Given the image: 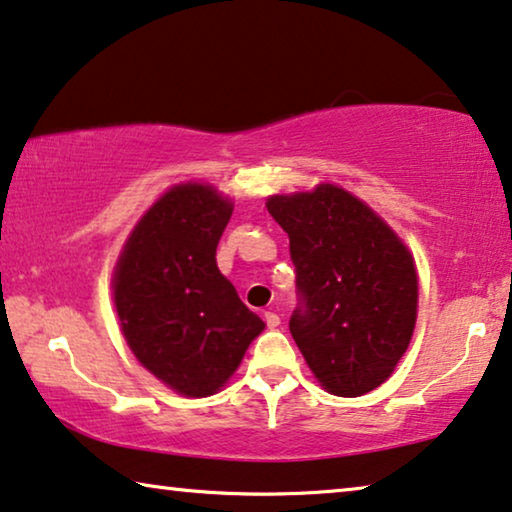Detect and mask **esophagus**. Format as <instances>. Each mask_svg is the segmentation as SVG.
I'll list each match as a JSON object with an SVG mask.
<instances>
[{"mask_svg": "<svg viewBox=\"0 0 512 512\" xmlns=\"http://www.w3.org/2000/svg\"><path fill=\"white\" fill-rule=\"evenodd\" d=\"M264 322L269 329H278L280 326V317L276 315V312H264Z\"/></svg>", "mask_w": 512, "mask_h": 512, "instance_id": "obj_1", "label": "esophagus"}]
</instances>
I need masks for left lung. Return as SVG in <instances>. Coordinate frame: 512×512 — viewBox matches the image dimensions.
Here are the masks:
<instances>
[{"instance_id":"obj_1","label":"left lung","mask_w":512,"mask_h":512,"mask_svg":"<svg viewBox=\"0 0 512 512\" xmlns=\"http://www.w3.org/2000/svg\"><path fill=\"white\" fill-rule=\"evenodd\" d=\"M289 236L299 305L289 331L319 384L356 398L391 377L416 326L414 257L368 204L345 188L273 195Z\"/></svg>"}]
</instances>
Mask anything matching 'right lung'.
Listing matches in <instances>:
<instances>
[{"mask_svg": "<svg viewBox=\"0 0 512 512\" xmlns=\"http://www.w3.org/2000/svg\"><path fill=\"white\" fill-rule=\"evenodd\" d=\"M232 209L213 186L179 183L144 213L114 266L128 347L186 398L216 393L264 329L216 264Z\"/></svg>", "mask_w": 512, "mask_h": 512, "instance_id": "1", "label": "right lung"}]
</instances>
